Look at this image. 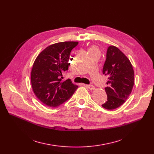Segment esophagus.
<instances>
[{
	"instance_id": "obj_1",
	"label": "esophagus",
	"mask_w": 154,
	"mask_h": 154,
	"mask_svg": "<svg viewBox=\"0 0 154 154\" xmlns=\"http://www.w3.org/2000/svg\"><path fill=\"white\" fill-rule=\"evenodd\" d=\"M85 87H87L88 89L91 91H94L95 89V87L92 85H84Z\"/></svg>"
}]
</instances>
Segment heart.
Instances as JSON below:
<instances>
[{
	"mask_svg": "<svg viewBox=\"0 0 154 154\" xmlns=\"http://www.w3.org/2000/svg\"><path fill=\"white\" fill-rule=\"evenodd\" d=\"M99 52L98 47L95 45H92L89 49H88V52Z\"/></svg>",
	"mask_w": 154,
	"mask_h": 154,
	"instance_id": "b5f03b06",
	"label": "heart"
}]
</instances>
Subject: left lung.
Masks as SVG:
<instances>
[{
	"label": "left lung",
	"mask_w": 154,
	"mask_h": 154,
	"mask_svg": "<svg viewBox=\"0 0 154 154\" xmlns=\"http://www.w3.org/2000/svg\"><path fill=\"white\" fill-rule=\"evenodd\" d=\"M103 74L108 75L105 88L107 100L102 106L107 110L116 109L126 101L134 84V72L132 63L125 55L114 45L108 47Z\"/></svg>",
	"instance_id": "left-lung-1"
}]
</instances>
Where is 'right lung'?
Returning a JSON list of instances; mask_svg holds the SVG:
<instances>
[{"mask_svg": "<svg viewBox=\"0 0 154 154\" xmlns=\"http://www.w3.org/2000/svg\"><path fill=\"white\" fill-rule=\"evenodd\" d=\"M78 44L74 41L54 44L35 60L30 75L32 90L47 106L58 107L70 99L78 88L69 79L61 82L59 79L62 72L68 70L70 52Z\"/></svg>", "mask_w": 154, "mask_h": 154, "instance_id": "right-lung-1", "label": "right lung"}]
</instances>
